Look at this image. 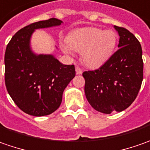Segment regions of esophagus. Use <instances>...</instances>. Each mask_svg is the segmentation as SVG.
<instances>
[{
    "mask_svg": "<svg viewBox=\"0 0 150 150\" xmlns=\"http://www.w3.org/2000/svg\"><path fill=\"white\" fill-rule=\"evenodd\" d=\"M75 72H76L77 75H81L83 73V70L79 66H75Z\"/></svg>",
    "mask_w": 150,
    "mask_h": 150,
    "instance_id": "obj_1",
    "label": "esophagus"
}]
</instances>
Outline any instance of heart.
Wrapping results in <instances>:
<instances>
[{"mask_svg":"<svg viewBox=\"0 0 150 150\" xmlns=\"http://www.w3.org/2000/svg\"><path fill=\"white\" fill-rule=\"evenodd\" d=\"M66 41L69 47L62 46L65 53H71V49L82 51L81 58L84 64L90 68H98L113 54L117 43V35L110 30L85 27L73 30Z\"/></svg>","mask_w":150,"mask_h":150,"instance_id":"1","label":"heart"}]
</instances>
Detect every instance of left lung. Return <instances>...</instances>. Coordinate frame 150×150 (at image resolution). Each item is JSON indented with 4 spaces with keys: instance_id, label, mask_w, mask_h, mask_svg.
<instances>
[{
    "instance_id": "obj_1",
    "label": "left lung",
    "mask_w": 150,
    "mask_h": 150,
    "mask_svg": "<svg viewBox=\"0 0 150 150\" xmlns=\"http://www.w3.org/2000/svg\"><path fill=\"white\" fill-rule=\"evenodd\" d=\"M114 27L120 35L119 50L99 69L83 73L87 100L104 114L127 109L136 99L143 81L141 45L127 29Z\"/></svg>"
}]
</instances>
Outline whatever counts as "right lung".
<instances>
[{
	"label": "right lung",
	"instance_id": "obj_1",
	"mask_svg": "<svg viewBox=\"0 0 150 150\" xmlns=\"http://www.w3.org/2000/svg\"><path fill=\"white\" fill-rule=\"evenodd\" d=\"M61 23L50 18L28 25L15 34L6 46V90L15 104L30 115L44 116L56 110L65 89L75 76L74 65H63L52 54H35L30 48L35 30Z\"/></svg>",
	"mask_w": 150,
	"mask_h": 150
}]
</instances>
